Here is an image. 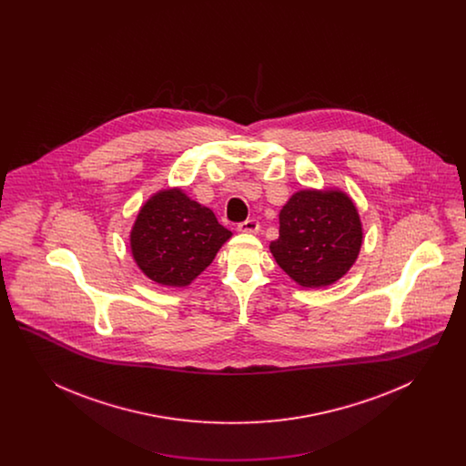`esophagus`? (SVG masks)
Instances as JSON below:
<instances>
[{
  "instance_id": "34e87169",
  "label": "esophagus",
  "mask_w": 466,
  "mask_h": 466,
  "mask_svg": "<svg viewBox=\"0 0 466 466\" xmlns=\"http://www.w3.org/2000/svg\"><path fill=\"white\" fill-rule=\"evenodd\" d=\"M260 230V223L258 220H246V222L239 223L238 225V232H249V234H255Z\"/></svg>"
}]
</instances>
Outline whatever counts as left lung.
<instances>
[{
    "mask_svg": "<svg viewBox=\"0 0 466 466\" xmlns=\"http://www.w3.org/2000/svg\"><path fill=\"white\" fill-rule=\"evenodd\" d=\"M363 225L353 199L340 188L297 190L279 211V238L268 249L302 289L339 281L360 255Z\"/></svg>",
    "mask_w": 466,
    "mask_h": 466,
    "instance_id": "8db88e82",
    "label": "left lung"
}]
</instances>
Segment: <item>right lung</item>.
Listing matches in <instances>:
<instances>
[{"label":"right lung","mask_w":466,"mask_h":466,"mask_svg":"<svg viewBox=\"0 0 466 466\" xmlns=\"http://www.w3.org/2000/svg\"><path fill=\"white\" fill-rule=\"evenodd\" d=\"M232 232L215 213L167 187L139 208L129 243L139 270L162 287H188L213 262Z\"/></svg>","instance_id":"1"}]
</instances>
